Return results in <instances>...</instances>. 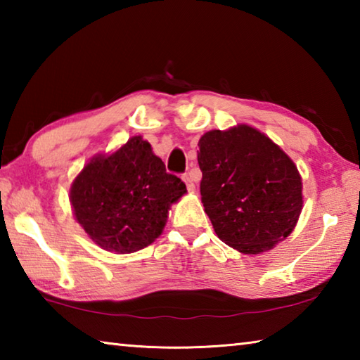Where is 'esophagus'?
<instances>
[{"label":"esophagus","mask_w":360,"mask_h":360,"mask_svg":"<svg viewBox=\"0 0 360 360\" xmlns=\"http://www.w3.org/2000/svg\"><path fill=\"white\" fill-rule=\"evenodd\" d=\"M182 179H184V182H186V186H187L188 191H193L195 184H193V181H192V176L188 174V173H186L184 176H182Z\"/></svg>","instance_id":"1"}]
</instances>
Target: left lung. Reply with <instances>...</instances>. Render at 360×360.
Here are the masks:
<instances>
[{"label":"left lung","mask_w":360,"mask_h":360,"mask_svg":"<svg viewBox=\"0 0 360 360\" xmlns=\"http://www.w3.org/2000/svg\"><path fill=\"white\" fill-rule=\"evenodd\" d=\"M198 148L202 203L225 245L259 254L290 235L303 205L302 179L270 138L238 125L205 133Z\"/></svg>","instance_id":"obj_1"}]
</instances>
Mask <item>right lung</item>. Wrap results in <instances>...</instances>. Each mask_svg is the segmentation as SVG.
Masks as SVG:
<instances>
[{"mask_svg": "<svg viewBox=\"0 0 360 360\" xmlns=\"http://www.w3.org/2000/svg\"><path fill=\"white\" fill-rule=\"evenodd\" d=\"M186 192L184 182L167 173L150 144L133 136L117 152L84 167L72 182L71 205L96 245L129 254L160 236L169 205Z\"/></svg>", "mask_w": 360, "mask_h": 360, "instance_id": "obj_1", "label": "right lung"}]
</instances>
